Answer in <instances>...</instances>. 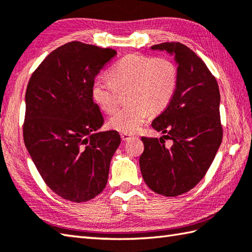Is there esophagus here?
I'll list each match as a JSON object with an SVG mask.
<instances>
[{
  "mask_svg": "<svg viewBox=\"0 0 252 252\" xmlns=\"http://www.w3.org/2000/svg\"><path fill=\"white\" fill-rule=\"evenodd\" d=\"M121 138H122V141L126 142V141L131 140L132 135H131V134H127V133H121Z\"/></svg>",
  "mask_w": 252,
  "mask_h": 252,
  "instance_id": "esophagus-1",
  "label": "esophagus"
}]
</instances>
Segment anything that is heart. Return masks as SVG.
<instances>
[{
    "mask_svg": "<svg viewBox=\"0 0 252 252\" xmlns=\"http://www.w3.org/2000/svg\"><path fill=\"white\" fill-rule=\"evenodd\" d=\"M110 82L96 79L92 98L99 108L111 114L117 109L119 93L126 92L125 108L110 117L108 125L116 131L132 134L141 129L147 117L158 115L170 105L178 87L175 63L167 57L126 55L108 71Z\"/></svg>",
    "mask_w": 252,
    "mask_h": 252,
    "instance_id": "1",
    "label": "heart"
}]
</instances>
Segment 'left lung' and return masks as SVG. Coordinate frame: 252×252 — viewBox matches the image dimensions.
Wrapping results in <instances>:
<instances>
[{
    "label": "left lung",
    "instance_id": "8db88e82",
    "mask_svg": "<svg viewBox=\"0 0 252 252\" xmlns=\"http://www.w3.org/2000/svg\"><path fill=\"white\" fill-rule=\"evenodd\" d=\"M174 56L178 87L170 105L152 126L162 137H142L140 168L147 186L159 195L175 197L195 187L205 176L221 145L220 91L206 63L179 42L152 46ZM170 138L173 146L164 145Z\"/></svg>",
    "mask_w": 252,
    "mask_h": 252
}]
</instances>
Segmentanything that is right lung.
<instances>
[{
  "instance_id": "obj_1",
  "label": "right lung",
  "mask_w": 252,
  "mask_h": 252,
  "mask_svg": "<svg viewBox=\"0 0 252 252\" xmlns=\"http://www.w3.org/2000/svg\"><path fill=\"white\" fill-rule=\"evenodd\" d=\"M117 52L73 41L60 46L35 69L26 91L24 141L50 189L82 202L100 194L121 138L98 132L104 123L92 98L100 69Z\"/></svg>"
}]
</instances>
